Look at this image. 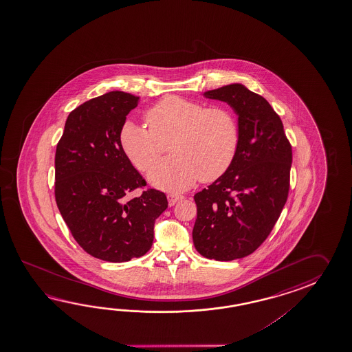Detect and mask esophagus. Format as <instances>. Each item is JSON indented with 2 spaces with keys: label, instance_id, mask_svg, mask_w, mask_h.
<instances>
[{
  "label": "esophagus",
  "instance_id": "obj_1",
  "mask_svg": "<svg viewBox=\"0 0 352 352\" xmlns=\"http://www.w3.org/2000/svg\"><path fill=\"white\" fill-rule=\"evenodd\" d=\"M184 199V196L179 194H168L167 195V200H168V204H170V206H173L176 202H179V200H182Z\"/></svg>",
  "mask_w": 352,
  "mask_h": 352
}]
</instances>
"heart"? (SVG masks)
Wrapping results in <instances>:
<instances>
[{
  "instance_id": "heart-1",
  "label": "heart",
  "mask_w": 352,
  "mask_h": 352,
  "mask_svg": "<svg viewBox=\"0 0 352 352\" xmlns=\"http://www.w3.org/2000/svg\"><path fill=\"white\" fill-rule=\"evenodd\" d=\"M148 128L128 120L120 144L141 171L150 170L170 144L173 156L160 161L150 173L153 186L184 191L197 179L211 182L232 166L239 147V126L230 111L177 96L161 99L147 112Z\"/></svg>"
}]
</instances>
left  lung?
<instances>
[{
    "label": "left lung",
    "instance_id": "obj_1",
    "mask_svg": "<svg viewBox=\"0 0 352 352\" xmlns=\"http://www.w3.org/2000/svg\"><path fill=\"white\" fill-rule=\"evenodd\" d=\"M238 116L239 147L230 168L195 195L196 250L208 259L252 254L272 232L289 190L292 147L270 103L240 82L208 90Z\"/></svg>",
    "mask_w": 352,
    "mask_h": 352
}]
</instances>
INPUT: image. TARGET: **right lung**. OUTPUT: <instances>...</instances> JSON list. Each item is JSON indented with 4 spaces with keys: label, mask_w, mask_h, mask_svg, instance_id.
Segmentation results:
<instances>
[{
    "label": "right lung",
    "mask_w": 352,
    "mask_h": 352,
    "mask_svg": "<svg viewBox=\"0 0 352 352\" xmlns=\"http://www.w3.org/2000/svg\"><path fill=\"white\" fill-rule=\"evenodd\" d=\"M140 97L113 90L76 107L67 116L55 153V199L78 244L98 259L128 262L146 254L155 221L168 202L146 190L144 179L120 144V129Z\"/></svg>",
    "instance_id": "add662e5"
}]
</instances>
